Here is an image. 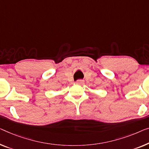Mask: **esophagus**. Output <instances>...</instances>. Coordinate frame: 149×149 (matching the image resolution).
<instances>
[{"label": "esophagus", "mask_w": 149, "mask_h": 149, "mask_svg": "<svg viewBox=\"0 0 149 149\" xmlns=\"http://www.w3.org/2000/svg\"><path fill=\"white\" fill-rule=\"evenodd\" d=\"M76 83L78 84H83L84 83V80H83V79H78V80L76 81Z\"/></svg>", "instance_id": "obj_1"}]
</instances>
